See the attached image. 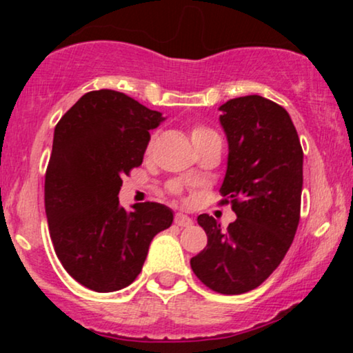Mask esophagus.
Here are the masks:
<instances>
[{"label": "esophagus", "instance_id": "obj_1", "mask_svg": "<svg viewBox=\"0 0 353 353\" xmlns=\"http://www.w3.org/2000/svg\"><path fill=\"white\" fill-rule=\"evenodd\" d=\"M175 223L178 226H181V228H188V226L192 225V220L185 214H176L175 215Z\"/></svg>", "mask_w": 353, "mask_h": 353}]
</instances>
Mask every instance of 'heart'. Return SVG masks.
I'll list each match as a JSON object with an SVG mask.
<instances>
[{
	"label": "heart",
	"instance_id": "1",
	"mask_svg": "<svg viewBox=\"0 0 353 353\" xmlns=\"http://www.w3.org/2000/svg\"><path fill=\"white\" fill-rule=\"evenodd\" d=\"M190 134H191L192 144H196V143H199V141H204V139H207V138L216 137V134L212 132V130L205 128V127H201V125H197V127H192ZM173 190H176V186H173Z\"/></svg>",
	"mask_w": 353,
	"mask_h": 353
}]
</instances>
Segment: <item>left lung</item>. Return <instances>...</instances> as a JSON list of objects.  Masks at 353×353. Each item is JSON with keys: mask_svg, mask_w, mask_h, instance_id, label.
Masks as SVG:
<instances>
[{"mask_svg": "<svg viewBox=\"0 0 353 353\" xmlns=\"http://www.w3.org/2000/svg\"><path fill=\"white\" fill-rule=\"evenodd\" d=\"M228 139V167L220 204H231L233 223L214 216L197 223L207 245L191 268L212 291L234 296L259 288L281 263L301 219L303 152L288 110L259 94L220 105Z\"/></svg>", "mask_w": 353, "mask_h": 353, "instance_id": "1", "label": "left lung"}]
</instances>
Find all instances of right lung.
I'll return each instance as SVG.
<instances>
[{
	"instance_id": "1",
	"label": "right lung",
	"mask_w": 353,
	"mask_h": 353,
	"mask_svg": "<svg viewBox=\"0 0 353 353\" xmlns=\"http://www.w3.org/2000/svg\"><path fill=\"white\" fill-rule=\"evenodd\" d=\"M161 122L157 110L99 90L81 96L56 125L45 176L48 226L62 267L91 291L132 284L154 236L172 225L163 204H119L122 176L141 165L149 130Z\"/></svg>"
}]
</instances>
